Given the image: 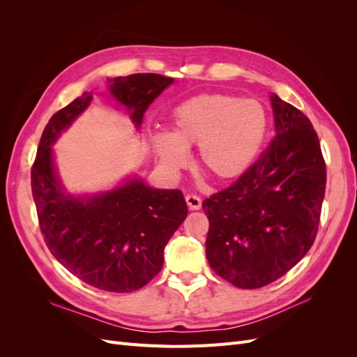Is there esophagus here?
<instances>
[{"mask_svg": "<svg viewBox=\"0 0 357 357\" xmlns=\"http://www.w3.org/2000/svg\"><path fill=\"white\" fill-rule=\"evenodd\" d=\"M186 204H188L189 210H199L201 205H202V201L197 195H188L186 197Z\"/></svg>", "mask_w": 357, "mask_h": 357, "instance_id": "obj_1", "label": "esophagus"}]
</instances>
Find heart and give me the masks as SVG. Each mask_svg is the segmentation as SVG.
<instances>
[{
	"instance_id": "b5f03b06",
	"label": "heart",
	"mask_w": 357,
	"mask_h": 357,
	"mask_svg": "<svg viewBox=\"0 0 357 357\" xmlns=\"http://www.w3.org/2000/svg\"><path fill=\"white\" fill-rule=\"evenodd\" d=\"M268 129L264 105L225 93H202L181 102L171 116V134L153 135L162 167L178 172L197 148L198 165L218 181H232L252 167Z\"/></svg>"
}]
</instances>
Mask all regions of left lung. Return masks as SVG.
I'll use <instances>...</instances> for the list:
<instances>
[{
	"mask_svg": "<svg viewBox=\"0 0 357 357\" xmlns=\"http://www.w3.org/2000/svg\"><path fill=\"white\" fill-rule=\"evenodd\" d=\"M275 137L229 188L202 202L205 253L214 273L241 289L275 282L316 240L326 164L310 119L271 95Z\"/></svg>",
	"mask_w": 357,
	"mask_h": 357,
	"instance_id": "8db88e82",
	"label": "left lung"
}]
</instances>
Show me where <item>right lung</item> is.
Returning a JSON list of instances; mask_svg holds the SVG:
<instances>
[{"label": "right lung", "mask_w": 357, "mask_h": 357, "mask_svg": "<svg viewBox=\"0 0 357 357\" xmlns=\"http://www.w3.org/2000/svg\"><path fill=\"white\" fill-rule=\"evenodd\" d=\"M113 98L139 129L149 105L174 79L143 73L109 79ZM84 92L50 117L31 169L32 197L46 245L71 274L93 287L128 294L146 286L164 265V248L188 215L178 189H153L138 178L95 195L74 197L61 183L53 149L89 104Z\"/></svg>", "instance_id": "1"}]
</instances>
